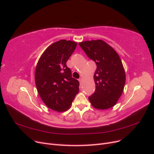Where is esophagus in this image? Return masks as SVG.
Returning <instances> with one entry per match:
<instances>
[{
    "label": "esophagus",
    "mask_w": 154,
    "mask_h": 154,
    "mask_svg": "<svg viewBox=\"0 0 154 154\" xmlns=\"http://www.w3.org/2000/svg\"><path fill=\"white\" fill-rule=\"evenodd\" d=\"M82 79L81 78H80V79H79V82H80V84H81V83H82Z\"/></svg>",
    "instance_id": "34e87169"
}]
</instances>
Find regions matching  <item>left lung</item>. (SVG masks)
I'll return each instance as SVG.
<instances>
[{
  "instance_id": "8db88e82",
  "label": "left lung",
  "mask_w": 154,
  "mask_h": 154,
  "mask_svg": "<svg viewBox=\"0 0 154 154\" xmlns=\"http://www.w3.org/2000/svg\"><path fill=\"white\" fill-rule=\"evenodd\" d=\"M79 45L88 57L95 62V91L88 99L93 107L107 109L117 103L123 91L125 72L120 56L102 39L85 41Z\"/></svg>"
}]
</instances>
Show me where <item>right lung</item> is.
<instances>
[{"mask_svg":"<svg viewBox=\"0 0 154 154\" xmlns=\"http://www.w3.org/2000/svg\"><path fill=\"white\" fill-rule=\"evenodd\" d=\"M77 43L61 39L48 47L36 67L35 83L39 97L51 109L64 112L79 93V82L72 77L66 62Z\"/></svg>","mask_w":154,"mask_h":154,"instance_id":"obj_1","label":"right lung"}]
</instances>
